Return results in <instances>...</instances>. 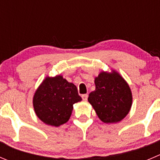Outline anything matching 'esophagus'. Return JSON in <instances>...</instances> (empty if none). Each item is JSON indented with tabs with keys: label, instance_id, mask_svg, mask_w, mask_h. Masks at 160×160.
Returning a JSON list of instances; mask_svg holds the SVG:
<instances>
[{
	"label": "esophagus",
	"instance_id": "1",
	"mask_svg": "<svg viewBox=\"0 0 160 160\" xmlns=\"http://www.w3.org/2000/svg\"><path fill=\"white\" fill-rule=\"evenodd\" d=\"M88 95L87 94H83V95H82V98H83V101H87V100H88Z\"/></svg>",
	"mask_w": 160,
	"mask_h": 160
}]
</instances>
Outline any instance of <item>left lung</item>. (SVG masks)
I'll use <instances>...</instances> for the list:
<instances>
[{
    "instance_id": "8db88e82",
    "label": "left lung",
    "mask_w": 160,
    "mask_h": 160,
    "mask_svg": "<svg viewBox=\"0 0 160 160\" xmlns=\"http://www.w3.org/2000/svg\"><path fill=\"white\" fill-rule=\"evenodd\" d=\"M94 83L95 90L89 94L88 102L99 119L106 123L121 121L132 105V94L126 80L112 70L100 72Z\"/></svg>"
}]
</instances>
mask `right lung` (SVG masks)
I'll list each match as a JSON object with an SVG mask.
<instances>
[{"instance_id":"1","label":"right lung","mask_w":160,"mask_h":160,"mask_svg":"<svg viewBox=\"0 0 160 160\" xmlns=\"http://www.w3.org/2000/svg\"><path fill=\"white\" fill-rule=\"evenodd\" d=\"M77 88L62 76L47 77L34 94L32 104L37 117L48 125L59 127L70 118L73 104L80 102Z\"/></svg>"}]
</instances>
